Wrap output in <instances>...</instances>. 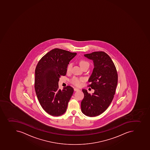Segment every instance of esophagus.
<instances>
[{"label": "esophagus", "mask_w": 150, "mask_h": 150, "mask_svg": "<svg viewBox=\"0 0 150 150\" xmlns=\"http://www.w3.org/2000/svg\"><path fill=\"white\" fill-rule=\"evenodd\" d=\"M74 90L75 91H78L79 90H79V89L77 88H74Z\"/></svg>", "instance_id": "34e87169"}]
</instances>
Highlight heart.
Masks as SVG:
<instances>
[{
	"instance_id": "b5f03b06",
	"label": "heart",
	"mask_w": 150,
	"mask_h": 150,
	"mask_svg": "<svg viewBox=\"0 0 150 150\" xmlns=\"http://www.w3.org/2000/svg\"><path fill=\"white\" fill-rule=\"evenodd\" d=\"M80 65L81 66V69H83V68H84V67H89V63L88 62L86 61V60H82L80 62ZM72 67V64L71 63H69L68 66L67 67V72H69L71 70ZM83 78H78L77 77H74L70 80L71 83L72 84H74L75 86H79L81 85V82L83 81Z\"/></svg>"
}]
</instances>
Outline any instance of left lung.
<instances>
[{
	"label": "left lung",
	"instance_id": "left-lung-1",
	"mask_svg": "<svg viewBox=\"0 0 150 150\" xmlns=\"http://www.w3.org/2000/svg\"><path fill=\"white\" fill-rule=\"evenodd\" d=\"M93 61L94 69L88 79L89 86L94 89L92 94L83 89L84 98L81 110L88 117H96L104 112L111 103L117 84V71L114 64L108 54L103 52L84 54Z\"/></svg>",
	"mask_w": 150,
	"mask_h": 150
}]
</instances>
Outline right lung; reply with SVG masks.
Returning <instances> with one entry per match:
<instances>
[{
	"instance_id": "right-lung-1",
	"label": "right lung",
	"mask_w": 150,
	"mask_h": 150,
	"mask_svg": "<svg viewBox=\"0 0 150 150\" xmlns=\"http://www.w3.org/2000/svg\"><path fill=\"white\" fill-rule=\"evenodd\" d=\"M77 53L54 49L39 61L35 70L34 88L43 109L49 114L60 116L66 112L74 89L70 86L59 89L61 76H65L69 62Z\"/></svg>"
}]
</instances>
